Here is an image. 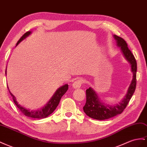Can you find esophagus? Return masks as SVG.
<instances>
[{
  "label": "esophagus",
  "mask_w": 147,
  "mask_h": 147,
  "mask_svg": "<svg viewBox=\"0 0 147 147\" xmlns=\"http://www.w3.org/2000/svg\"><path fill=\"white\" fill-rule=\"evenodd\" d=\"M82 84V80H80V79H78V80L75 81L73 83L72 86H73V88L75 89H78V88H80Z\"/></svg>",
  "instance_id": "esophagus-1"
}]
</instances>
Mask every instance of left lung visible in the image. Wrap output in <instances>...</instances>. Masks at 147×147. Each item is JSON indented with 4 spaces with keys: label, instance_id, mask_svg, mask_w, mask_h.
Listing matches in <instances>:
<instances>
[{
    "label": "left lung",
    "instance_id": "1",
    "mask_svg": "<svg viewBox=\"0 0 147 147\" xmlns=\"http://www.w3.org/2000/svg\"><path fill=\"white\" fill-rule=\"evenodd\" d=\"M113 37L116 41L117 46L121 47V51L124 58L129 62L131 67L133 78L124 98L118 104L114 105H109L102 102L92 87H90L86 90V101L85 106H83V111L90 117L96 120L108 119L121 114L128 105L136 90L137 82V62L136 59L128 48L127 44L124 39L115 34L113 35Z\"/></svg>",
    "mask_w": 147,
    "mask_h": 147
}]
</instances>
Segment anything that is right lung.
<instances>
[{
  "label": "right lung",
  "mask_w": 147,
  "mask_h": 147,
  "mask_svg": "<svg viewBox=\"0 0 147 147\" xmlns=\"http://www.w3.org/2000/svg\"><path fill=\"white\" fill-rule=\"evenodd\" d=\"M31 34V31H28V32H26V33L23 34L22 36V37L19 39V41L17 43L16 46H17L21 41H22L23 39H25L28 36H29ZM5 74L7 75V68L5 70ZM7 88L9 89V93H10L11 96L13 98L14 103L16 105V106H17V108L21 111L22 113L24 114L25 116L30 117L36 118V119H43L49 116V115L51 114H52L54 112V111L56 109L59 102H60L62 96L66 93L67 90H68L69 85L65 84L64 85L59 87V88L55 91V92L53 94L52 98L50 99V100L46 103V105H45L44 106L42 107L41 108H39L36 110H32L29 108H25V107H23L22 105H20L17 102V100H16V98L15 97L14 95L10 92V91L9 88V86H7Z\"/></svg>",
  "instance_id": "add662e5"
}]
</instances>
